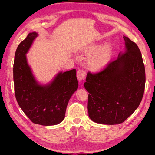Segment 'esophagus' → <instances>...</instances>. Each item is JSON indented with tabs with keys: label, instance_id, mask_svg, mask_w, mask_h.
I'll return each instance as SVG.
<instances>
[{
	"label": "esophagus",
	"instance_id": "esophagus-1",
	"mask_svg": "<svg viewBox=\"0 0 155 155\" xmlns=\"http://www.w3.org/2000/svg\"><path fill=\"white\" fill-rule=\"evenodd\" d=\"M86 77V72L83 69H79L77 72V78L79 81L84 80Z\"/></svg>",
	"mask_w": 155,
	"mask_h": 155
}]
</instances>
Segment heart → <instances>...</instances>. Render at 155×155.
Wrapping results in <instances>:
<instances>
[{
    "mask_svg": "<svg viewBox=\"0 0 155 155\" xmlns=\"http://www.w3.org/2000/svg\"><path fill=\"white\" fill-rule=\"evenodd\" d=\"M98 47H99L98 45H92L85 49V52L87 54H90ZM112 50L111 45L107 43L89 55L87 59V63L90 68L92 70H100L104 68L110 59Z\"/></svg>",
    "mask_w": 155,
    "mask_h": 155,
    "instance_id": "1",
    "label": "heart"
}]
</instances>
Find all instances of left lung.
<instances>
[{"mask_svg":"<svg viewBox=\"0 0 155 155\" xmlns=\"http://www.w3.org/2000/svg\"><path fill=\"white\" fill-rule=\"evenodd\" d=\"M125 48L97 73L88 72V116L96 123H123L138 107L145 89V72L137 45L124 36Z\"/></svg>","mask_w":155,"mask_h":155,"instance_id":"1","label":"left lung"}]
</instances>
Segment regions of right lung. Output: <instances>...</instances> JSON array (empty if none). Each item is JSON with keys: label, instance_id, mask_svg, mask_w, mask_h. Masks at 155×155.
I'll return each mask as SVG.
<instances>
[{"label": "right lung", "instance_id": "1", "mask_svg": "<svg viewBox=\"0 0 155 155\" xmlns=\"http://www.w3.org/2000/svg\"><path fill=\"white\" fill-rule=\"evenodd\" d=\"M38 35L31 32L18 45L13 64V81L18 105L33 123L57 125L64 120L69 100L78 88L76 70L58 74L47 85L38 83L28 64L26 54Z\"/></svg>", "mask_w": 155, "mask_h": 155}]
</instances>
